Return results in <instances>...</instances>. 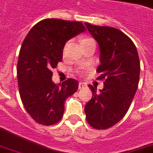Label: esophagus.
<instances>
[{"mask_svg":"<svg viewBox=\"0 0 153 153\" xmlns=\"http://www.w3.org/2000/svg\"><path fill=\"white\" fill-rule=\"evenodd\" d=\"M87 87V84L84 83V82H79V89H82V88H84V87Z\"/></svg>","mask_w":153,"mask_h":153,"instance_id":"esophagus-1","label":"esophagus"}]
</instances>
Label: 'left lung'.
Here are the masks:
<instances>
[{"mask_svg": "<svg viewBox=\"0 0 153 153\" xmlns=\"http://www.w3.org/2000/svg\"><path fill=\"white\" fill-rule=\"evenodd\" d=\"M98 42L100 65L98 79H105L103 88L97 91L88 87L92 97L85 105L87 123L96 129H107L120 121L128 111L138 87L140 64L133 42L113 27L85 23Z\"/></svg>", "mask_w": 153, "mask_h": 153, "instance_id": "8db88e82", "label": "left lung"}]
</instances>
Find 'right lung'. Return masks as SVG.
<instances>
[{"instance_id":"add662e5","label":"right lung","mask_w":153,"mask_h":153,"mask_svg":"<svg viewBox=\"0 0 153 153\" xmlns=\"http://www.w3.org/2000/svg\"><path fill=\"white\" fill-rule=\"evenodd\" d=\"M86 30L81 22L47 18L37 23L22 43L17 67L20 96L29 115L42 125L58 123L66 100L79 88L74 79L55 84L52 70L62 60L67 41Z\"/></svg>"}]
</instances>
